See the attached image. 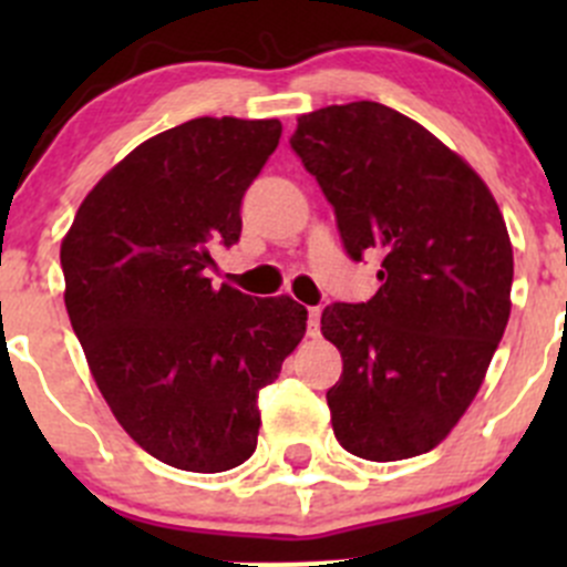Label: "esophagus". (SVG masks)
Here are the masks:
<instances>
[{
	"mask_svg": "<svg viewBox=\"0 0 567 567\" xmlns=\"http://www.w3.org/2000/svg\"><path fill=\"white\" fill-rule=\"evenodd\" d=\"M307 334L310 337L320 334V310L318 307H310V310H307Z\"/></svg>",
	"mask_w": 567,
	"mask_h": 567,
	"instance_id": "34e87169",
	"label": "esophagus"
}]
</instances>
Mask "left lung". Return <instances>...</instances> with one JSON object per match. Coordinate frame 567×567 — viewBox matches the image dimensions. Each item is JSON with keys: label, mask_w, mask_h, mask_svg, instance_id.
I'll list each match as a JSON object with an SVG mask.
<instances>
[{"label": "left lung", "mask_w": 567, "mask_h": 567, "mask_svg": "<svg viewBox=\"0 0 567 567\" xmlns=\"http://www.w3.org/2000/svg\"><path fill=\"white\" fill-rule=\"evenodd\" d=\"M290 147L381 288L334 301L320 331L342 357L334 436L368 461L436 447L477 394L511 318L513 247L494 194L427 128L375 101L301 114Z\"/></svg>", "instance_id": "obj_1"}]
</instances>
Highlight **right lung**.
I'll list each match as a JSON object with an SVG mask.
<instances>
[{
  "instance_id": "add662e5",
  "label": "right lung",
  "mask_w": 567,
  "mask_h": 567,
  "mask_svg": "<svg viewBox=\"0 0 567 567\" xmlns=\"http://www.w3.org/2000/svg\"><path fill=\"white\" fill-rule=\"evenodd\" d=\"M279 120L194 117L131 151L79 205L60 249L65 307L101 394L145 453L227 472L255 453L257 394L307 331L290 296L210 285Z\"/></svg>"
}]
</instances>
